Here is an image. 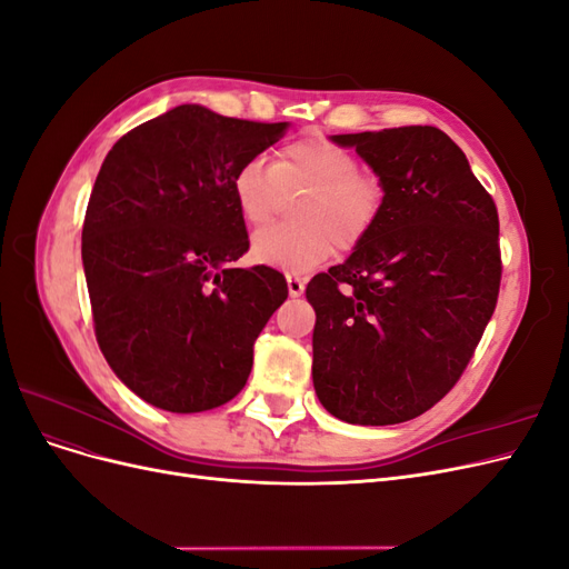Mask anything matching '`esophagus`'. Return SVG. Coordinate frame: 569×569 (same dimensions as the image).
Listing matches in <instances>:
<instances>
[{
	"label": "esophagus",
	"instance_id": "esophagus-1",
	"mask_svg": "<svg viewBox=\"0 0 569 569\" xmlns=\"http://www.w3.org/2000/svg\"><path fill=\"white\" fill-rule=\"evenodd\" d=\"M287 289H289V297H301L303 289H306V280L297 272H289L287 274Z\"/></svg>",
	"mask_w": 569,
	"mask_h": 569
}]
</instances>
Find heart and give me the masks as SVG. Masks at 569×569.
<instances>
[{"label": "heart", "mask_w": 569, "mask_h": 569, "mask_svg": "<svg viewBox=\"0 0 569 569\" xmlns=\"http://www.w3.org/2000/svg\"><path fill=\"white\" fill-rule=\"evenodd\" d=\"M306 192L299 201L297 226H268L251 237L256 263L289 272L322 266L339 251H353L382 216L385 182L360 170L353 151L325 137H303L274 151L272 163L251 157L234 170L232 194L249 226L278 211L282 194Z\"/></svg>", "instance_id": "obj_1"}]
</instances>
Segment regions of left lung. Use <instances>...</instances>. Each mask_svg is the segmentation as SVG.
Listing matches in <instances>:
<instances>
[{"label":"left lung","instance_id":"left-lung-1","mask_svg":"<svg viewBox=\"0 0 569 569\" xmlns=\"http://www.w3.org/2000/svg\"><path fill=\"white\" fill-rule=\"evenodd\" d=\"M330 140L356 149L387 199L366 242L306 287L316 308L313 387L343 422H406L451 391L493 316L496 203L439 128Z\"/></svg>","mask_w":569,"mask_h":569}]
</instances>
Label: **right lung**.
I'll return each instance as SVG.
<instances>
[{"instance_id":"1","label":"right lung","mask_w":569,"mask_h":569,"mask_svg":"<svg viewBox=\"0 0 569 569\" xmlns=\"http://www.w3.org/2000/svg\"><path fill=\"white\" fill-rule=\"evenodd\" d=\"M287 126L182 104L120 137L101 163L82 226L94 335L151 406L211 410L249 380L253 341L289 291L278 270L234 268L249 237L232 178Z\"/></svg>"}]
</instances>
